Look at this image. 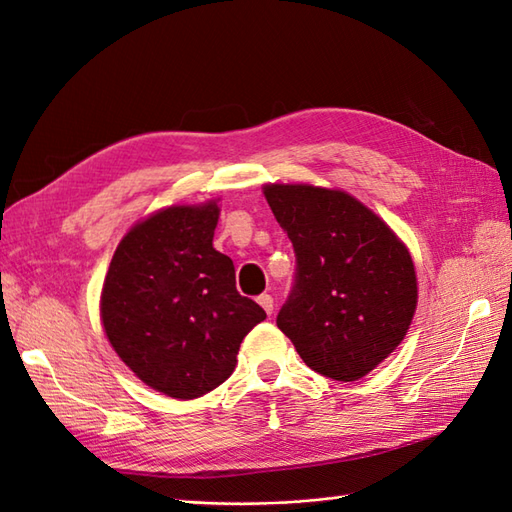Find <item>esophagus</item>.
Returning a JSON list of instances; mask_svg holds the SVG:
<instances>
[{
  "label": "esophagus",
  "mask_w": 512,
  "mask_h": 512,
  "mask_svg": "<svg viewBox=\"0 0 512 512\" xmlns=\"http://www.w3.org/2000/svg\"><path fill=\"white\" fill-rule=\"evenodd\" d=\"M257 303H259L261 307H264L266 314H272V310H275V301H272L270 294H261L259 299H257Z\"/></svg>",
  "instance_id": "34e87169"
}]
</instances>
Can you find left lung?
Returning <instances> with one entry per match:
<instances>
[{
	"label": "left lung",
	"instance_id": "left-lung-1",
	"mask_svg": "<svg viewBox=\"0 0 512 512\" xmlns=\"http://www.w3.org/2000/svg\"><path fill=\"white\" fill-rule=\"evenodd\" d=\"M296 253V285L277 325L316 373L358 382L406 338L419 303L408 246L355 196L310 183H266Z\"/></svg>",
	"mask_w": 512,
	"mask_h": 512
}]
</instances>
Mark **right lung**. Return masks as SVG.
<instances>
[{
	"label": "right lung",
	"instance_id": "1",
	"mask_svg": "<svg viewBox=\"0 0 512 512\" xmlns=\"http://www.w3.org/2000/svg\"><path fill=\"white\" fill-rule=\"evenodd\" d=\"M218 202L170 205L135 222L102 283L100 320L117 358L172 399L229 379L242 340L266 318L235 290L231 257L213 248Z\"/></svg>",
	"mask_w": 512,
	"mask_h": 512
}]
</instances>
